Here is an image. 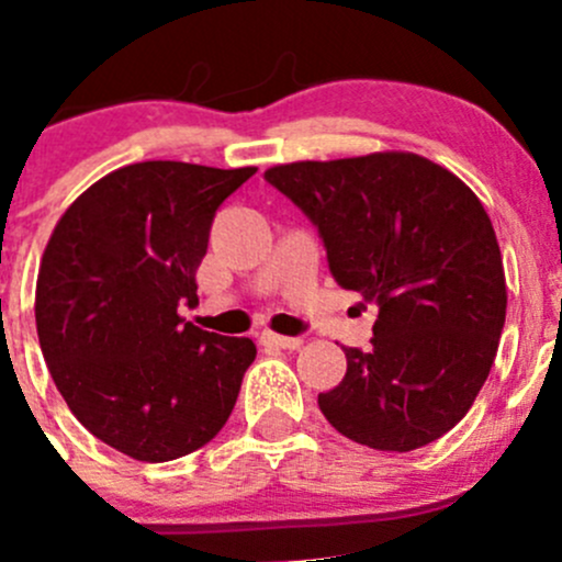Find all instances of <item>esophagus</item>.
<instances>
[{"label":"esophagus","mask_w":562,"mask_h":562,"mask_svg":"<svg viewBox=\"0 0 562 562\" xmlns=\"http://www.w3.org/2000/svg\"><path fill=\"white\" fill-rule=\"evenodd\" d=\"M260 346L266 348H288V351H296L302 346V337H285V335H277V331H260Z\"/></svg>","instance_id":"obj_1"}]
</instances>
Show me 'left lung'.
<instances>
[{
  "mask_svg": "<svg viewBox=\"0 0 562 562\" xmlns=\"http://www.w3.org/2000/svg\"><path fill=\"white\" fill-rule=\"evenodd\" d=\"M324 238L331 277L379 304L373 348L318 406L342 437L408 453L475 403L508 307L492 220L470 187L406 150L266 170Z\"/></svg>",
  "mask_w": 562,
  "mask_h": 562,
  "instance_id": "obj_1",
  "label": "left lung"
}]
</instances>
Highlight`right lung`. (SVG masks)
I'll return each mask as SVG.
<instances>
[{
  "mask_svg": "<svg viewBox=\"0 0 562 562\" xmlns=\"http://www.w3.org/2000/svg\"><path fill=\"white\" fill-rule=\"evenodd\" d=\"M258 167L139 161L68 205L41 260L35 321L48 373L95 439L136 461L181 459L222 431L249 337L203 331L198 266L216 209Z\"/></svg>",
  "mask_w": 562,
  "mask_h": 562,
  "instance_id": "add662e5",
  "label": "right lung"
}]
</instances>
